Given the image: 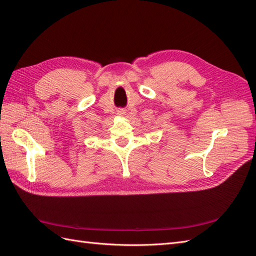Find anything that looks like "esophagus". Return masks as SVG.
Listing matches in <instances>:
<instances>
[{
	"label": "esophagus",
	"instance_id": "1",
	"mask_svg": "<svg viewBox=\"0 0 256 256\" xmlns=\"http://www.w3.org/2000/svg\"><path fill=\"white\" fill-rule=\"evenodd\" d=\"M118 116H124L125 110H123V108H120V110H118Z\"/></svg>",
	"mask_w": 256,
	"mask_h": 256
}]
</instances>
